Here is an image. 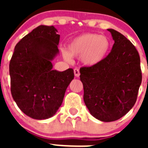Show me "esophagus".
<instances>
[{
    "instance_id": "obj_1",
    "label": "esophagus",
    "mask_w": 148,
    "mask_h": 148,
    "mask_svg": "<svg viewBox=\"0 0 148 148\" xmlns=\"http://www.w3.org/2000/svg\"><path fill=\"white\" fill-rule=\"evenodd\" d=\"M74 75H75L76 77H79L80 75V73H79V69L75 68L74 69Z\"/></svg>"
}]
</instances>
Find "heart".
Returning <instances> with one entry per match:
<instances>
[{
  "instance_id": "obj_1",
  "label": "heart",
  "mask_w": 148,
  "mask_h": 148,
  "mask_svg": "<svg viewBox=\"0 0 148 148\" xmlns=\"http://www.w3.org/2000/svg\"><path fill=\"white\" fill-rule=\"evenodd\" d=\"M111 42L106 36L86 33L76 37L68 46V51L64 56L69 61L71 56H81V60L88 66L96 65L102 62L110 52Z\"/></svg>"
}]
</instances>
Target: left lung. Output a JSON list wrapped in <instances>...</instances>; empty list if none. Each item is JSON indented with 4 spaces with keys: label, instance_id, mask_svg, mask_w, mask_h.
Instances as JSON below:
<instances>
[{
    "label": "left lung",
    "instance_id": "left-lung-1",
    "mask_svg": "<svg viewBox=\"0 0 148 148\" xmlns=\"http://www.w3.org/2000/svg\"><path fill=\"white\" fill-rule=\"evenodd\" d=\"M114 44L100 63L80 68L84 101L91 114L112 122L126 114L135 104L142 82L140 59L135 46L122 34L107 29Z\"/></svg>",
    "mask_w": 148,
    "mask_h": 148
}]
</instances>
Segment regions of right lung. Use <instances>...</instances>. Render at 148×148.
Instances as JSON below:
<instances>
[{
    "mask_svg": "<svg viewBox=\"0 0 148 148\" xmlns=\"http://www.w3.org/2000/svg\"><path fill=\"white\" fill-rule=\"evenodd\" d=\"M53 26H39L15 46L9 64L10 92L18 107L36 120L51 117L62 105L74 74L52 69L60 35Z\"/></svg>",
    "mask_w": 148,
    "mask_h": 148,
    "instance_id": "1",
    "label": "right lung"
}]
</instances>
